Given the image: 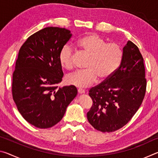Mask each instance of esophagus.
Masks as SVG:
<instances>
[{
	"label": "esophagus",
	"mask_w": 158,
	"mask_h": 158,
	"mask_svg": "<svg viewBox=\"0 0 158 158\" xmlns=\"http://www.w3.org/2000/svg\"><path fill=\"white\" fill-rule=\"evenodd\" d=\"M78 93L79 94H84V93H85V90L79 89H78Z\"/></svg>",
	"instance_id": "34e87169"
}]
</instances>
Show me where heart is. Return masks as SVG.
<instances>
[{"label":"heart","mask_w":158,"mask_h":158,"mask_svg":"<svg viewBox=\"0 0 158 158\" xmlns=\"http://www.w3.org/2000/svg\"><path fill=\"white\" fill-rule=\"evenodd\" d=\"M80 49L89 56L85 68L83 71H77L66 77L68 84L79 88H86L98 79L106 80L114 74L121 65L123 51L114 43L106 44L96 34H89L77 41ZM60 65L65 69L73 67V50L70 45L65 44L59 53Z\"/></svg>","instance_id":"1"}]
</instances>
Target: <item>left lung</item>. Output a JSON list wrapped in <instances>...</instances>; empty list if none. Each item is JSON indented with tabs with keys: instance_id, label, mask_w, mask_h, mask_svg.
Here are the masks:
<instances>
[{
	"instance_id": "1",
	"label": "left lung",
	"mask_w": 158,
	"mask_h": 158,
	"mask_svg": "<svg viewBox=\"0 0 158 158\" xmlns=\"http://www.w3.org/2000/svg\"><path fill=\"white\" fill-rule=\"evenodd\" d=\"M146 79L143 58L139 48L128 41L123 49L119 68L89 90L93 105L87 113L90 124L102 132H111L126 125L145 96Z\"/></svg>"
}]
</instances>
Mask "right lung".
I'll return each instance as SVG.
<instances>
[{
  "instance_id": "right-lung-1",
  "label": "right lung",
  "mask_w": 158,
  "mask_h": 158,
  "mask_svg": "<svg viewBox=\"0 0 158 158\" xmlns=\"http://www.w3.org/2000/svg\"><path fill=\"white\" fill-rule=\"evenodd\" d=\"M71 37L68 29L44 28L29 37L19 52L13 100L23 118L36 127L57 124L77 95L74 85L58 86L63 77L59 53Z\"/></svg>"
}]
</instances>
